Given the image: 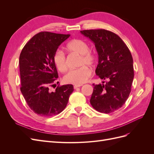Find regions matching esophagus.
Returning a JSON list of instances; mask_svg holds the SVG:
<instances>
[{
  "instance_id": "1",
  "label": "esophagus",
  "mask_w": 154,
  "mask_h": 154,
  "mask_svg": "<svg viewBox=\"0 0 154 154\" xmlns=\"http://www.w3.org/2000/svg\"><path fill=\"white\" fill-rule=\"evenodd\" d=\"M82 85H74V89H76V88H77L78 87H80Z\"/></svg>"
}]
</instances>
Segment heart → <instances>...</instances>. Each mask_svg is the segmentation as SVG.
Returning a JSON list of instances; mask_svg holds the SVG:
<instances>
[{"mask_svg":"<svg viewBox=\"0 0 154 154\" xmlns=\"http://www.w3.org/2000/svg\"><path fill=\"white\" fill-rule=\"evenodd\" d=\"M66 48L70 52L76 53L80 55L78 65L82 66L71 70L63 77V81L66 83L82 85L87 81L92 74L91 70L85 65L94 66L96 63L95 55L89 51L88 44L81 39H74L67 44ZM53 62L59 71L64 72L67 71V65L66 58L63 51L57 50L53 54Z\"/></svg>","mask_w":154,"mask_h":154,"instance_id":"1","label":"heart"}]
</instances>
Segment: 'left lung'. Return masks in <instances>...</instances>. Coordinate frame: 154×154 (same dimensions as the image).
Masks as SVG:
<instances>
[{
  "label": "left lung",
  "instance_id": "obj_1",
  "mask_svg": "<svg viewBox=\"0 0 154 154\" xmlns=\"http://www.w3.org/2000/svg\"><path fill=\"white\" fill-rule=\"evenodd\" d=\"M80 32L94 43L98 54L96 75L108 80L105 84L93 83L91 104L100 112H113L125 103L131 92L134 76L131 53L113 32L102 29Z\"/></svg>",
  "mask_w": 154,
  "mask_h": 154
}]
</instances>
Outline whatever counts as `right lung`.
Returning <instances> with one entry per match:
<instances>
[{
    "instance_id": "obj_1",
    "label": "right lung",
    "mask_w": 154,
    "mask_h": 154,
    "mask_svg": "<svg viewBox=\"0 0 154 154\" xmlns=\"http://www.w3.org/2000/svg\"><path fill=\"white\" fill-rule=\"evenodd\" d=\"M69 36L40 32L27 42L20 53V91L29 108L40 116L60 114L66 107L74 91L72 85H58L54 92L49 90L58 78L53 54Z\"/></svg>"
}]
</instances>
